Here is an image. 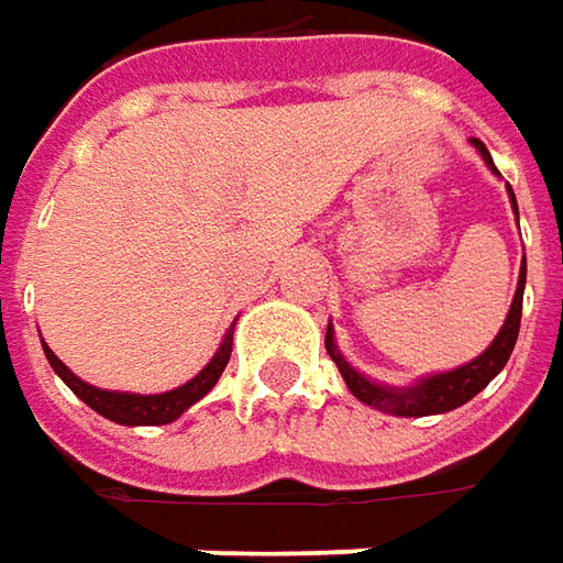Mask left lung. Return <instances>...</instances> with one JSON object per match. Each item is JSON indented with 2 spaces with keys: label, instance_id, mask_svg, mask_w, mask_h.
<instances>
[{
  "label": "left lung",
  "instance_id": "left-lung-1",
  "mask_svg": "<svg viewBox=\"0 0 563 563\" xmlns=\"http://www.w3.org/2000/svg\"><path fill=\"white\" fill-rule=\"evenodd\" d=\"M470 143L476 146V153L483 156V163L492 168V175H501L495 168V163H492V156H488L486 143L476 141V137H470ZM508 197L510 206H514V216H517V197H514L510 185ZM523 288H527V260L520 266V278H517V291H514V300H510L508 319H505V325L498 329V335H495V341L488 344L486 351L479 357L470 360V363H464V366L422 376L417 382H410V385H385V382H376V378L363 376L360 369H354L347 363V357L338 351L332 322L325 329V351H329V357L335 360L338 373L344 378V385L351 388V395L363 400L366 407L382 410V413H391V417H432V413H448L454 407H464L470 398H476L488 382L505 369V363L510 360V351L517 344V332H520Z\"/></svg>",
  "mask_w": 563,
  "mask_h": 563
}]
</instances>
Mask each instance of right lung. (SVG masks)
<instances>
[{
    "mask_svg": "<svg viewBox=\"0 0 563 563\" xmlns=\"http://www.w3.org/2000/svg\"><path fill=\"white\" fill-rule=\"evenodd\" d=\"M231 338H234V322L231 329L222 338L219 351L212 354V360L206 363L203 369L197 376L172 388V391H159V395H137V391H109V388H97L90 382H84L80 376H75L62 360L55 357L49 351V344L43 341V354L49 360V366L55 369V376L62 378L77 398L84 400L90 410H97L99 417L106 420L119 422V426H165V422H175L187 407H194L197 400H203L212 388L219 376L225 373L228 360H231Z\"/></svg>",
    "mask_w": 563,
    "mask_h": 563,
    "instance_id": "1",
    "label": "right lung"
}]
</instances>
